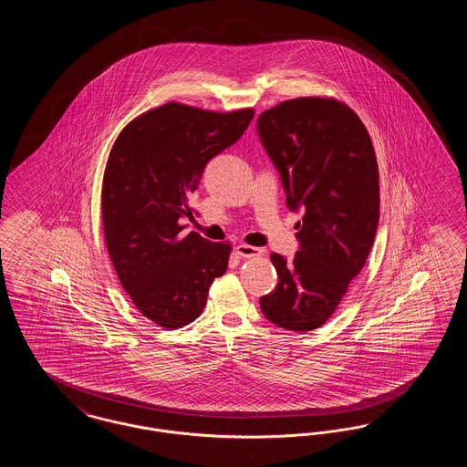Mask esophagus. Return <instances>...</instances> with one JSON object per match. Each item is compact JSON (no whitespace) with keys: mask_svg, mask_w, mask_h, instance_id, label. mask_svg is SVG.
I'll use <instances>...</instances> for the list:
<instances>
[{"mask_svg":"<svg viewBox=\"0 0 467 467\" xmlns=\"http://www.w3.org/2000/svg\"><path fill=\"white\" fill-rule=\"evenodd\" d=\"M236 254L240 255V257H255V255H263L265 252L261 250V248H255V246H250V244H240L236 246Z\"/></svg>","mask_w":467,"mask_h":467,"instance_id":"obj_1","label":"esophagus"}]
</instances>
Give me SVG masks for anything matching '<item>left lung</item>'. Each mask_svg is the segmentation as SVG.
Returning <instances> with one entry per match:
<instances>
[{
	"instance_id": "obj_1",
	"label": "left lung",
	"mask_w": 467,
	"mask_h": 467,
	"mask_svg": "<svg viewBox=\"0 0 467 467\" xmlns=\"http://www.w3.org/2000/svg\"><path fill=\"white\" fill-rule=\"evenodd\" d=\"M257 134L278 170L299 250L271 254L278 285L261 297L269 322L305 333L324 326L360 273L379 219L378 162L356 111L327 98H297L263 111Z\"/></svg>"
}]
</instances>
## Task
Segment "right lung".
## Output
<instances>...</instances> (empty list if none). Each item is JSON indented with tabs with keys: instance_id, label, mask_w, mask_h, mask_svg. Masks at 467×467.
<instances>
[{
	"instance_id": "right-lung-1",
	"label": "right lung",
	"mask_w": 467,
	"mask_h": 467,
	"mask_svg": "<svg viewBox=\"0 0 467 467\" xmlns=\"http://www.w3.org/2000/svg\"><path fill=\"white\" fill-rule=\"evenodd\" d=\"M254 110H201L166 103L130 122L111 147L101 213L122 289L161 327L200 317L208 289L227 269L231 244L183 233L189 198L210 159L236 143Z\"/></svg>"
}]
</instances>
